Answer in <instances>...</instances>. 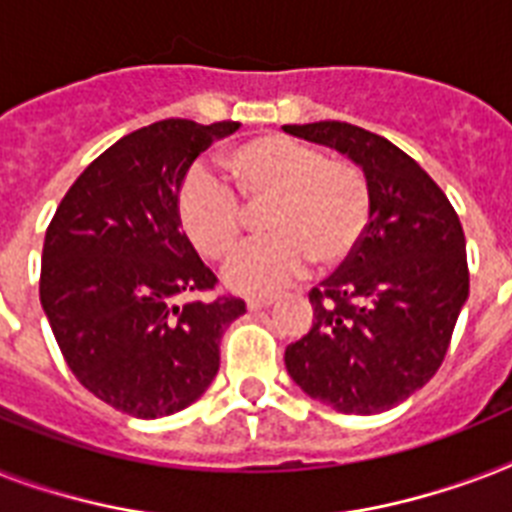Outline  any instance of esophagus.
<instances>
[{
    "instance_id": "34e87169",
    "label": "esophagus",
    "mask_w": 512,
    "mask_h": 512,
    "mask_svg": "<svg viewBox=\"0 0 512 512\" xmlns=\"http://www.w3.org/2000/svg\"><path fill=\"white\" fill-rule=\"evenodd\" d=\"M268 305H273V297H249L247 300L249 311H263Z\"/></svg>"
}]
</instances>
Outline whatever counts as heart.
I'll return each instance as SVG.
<instances>
[{"instance_id": "heart-1", "label": "heart", "mask_w": 512, "mask_h": 512, "mask_svg": "<svg viewBox=\"0 0 512 512\" xmlns=\"http://www.w3.org/2000/svg\"><path fill=\"white\" fill-rule=\"evenodd\" d=\"M220 167L244 207H265L260 225L268 233L225 263L223 281L233 292L271 295L303 279L311 263L329 273L356 255L372 220V193L358 167L279 132L244 140ZM177 220L212 260L231 255L247 225L233 193L201 167L180 183Z\"/></svg>"}]
</instances>
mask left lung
Here are the masks:
<instances>
[{
  "instance_id": "left-lung-1",
  "label": "left lung",
  "mask_w": 512,
  "mask_h": 512,
  "mask_svg": "<svg viewBox=\"0 0 512 512\" xmlns=\"http://www.w3.org/2000/svg\"><path fill=\"white\" fill-rule=\"evenodd\" d=\"M284 132L350 159L372 193L356 255L308 295L313 324L284 364L335 412H388L438 372L468 303L460 217L412 156L374 132L348 122L284 124Z\"/></svg>"
}]
</instances>
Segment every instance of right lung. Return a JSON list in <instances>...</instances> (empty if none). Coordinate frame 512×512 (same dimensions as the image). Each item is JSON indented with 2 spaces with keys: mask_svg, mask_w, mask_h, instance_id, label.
Masks as SVG:
<instances>
[{
  "mask_svg": "<svg viewBox=\"0 0 512 512\" xmlns=\"http://www.w3.org/2000/svg\"><path fill=\"white\" fill-rule=\"evenodd\" d=\"M239 122L164 119L116 140L79 175L44 233L39 300L74 377L140 420L191 406L220 369L244 300L177 303L215 287L180 231L177 191Z\"/></svg>",
  "mask_w": 512,
  "mask_h": 512,
  "instance_id": "right-lung-1",
  "label": "right lung"
}]
</instances>
